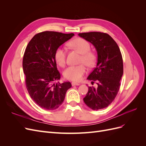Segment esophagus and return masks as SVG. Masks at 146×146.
Returning <instances> with one entry per match:
<instances>
[{
	"instance_id": "1",
	"label": "esophagus",
	"mask_w": 146,
	"mask_h": 146,
	"mask_svg": "<svg viewBox=\"0 0 146 146\" xmlns=\"http://www.w3.org/2000/svg\"><path fill=\"white\" fill-rule=\"evenodd\" d=\"M72 86H78V85H80V83H77V82H72Z\"/></svg>"
}]
</instances>
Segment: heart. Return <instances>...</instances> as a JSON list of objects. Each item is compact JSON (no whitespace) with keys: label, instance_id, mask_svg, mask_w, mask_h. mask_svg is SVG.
Listing matches in <instances>:
<instances>
[{"label":"heart","instance_id":"b5f03b06","mask_svg":"<svg viewBox=\"0 0 146 146\" xmlns=\"http://www.w3.org/2000/svg\"><path fill=\"white\" fill-rule=\"evenodd\" d=\"M69 46L73 49L77 51L82 55L80 63H85L88 67L94 66L97 61L96 53L90 50V44L85 39L81 38H77L70 41ZM55 60L57 64L61 67H64L66 61V51L63 47H58L54 54ZM86 72V68L84 64L78 66H69L63 73L64 77L68 80L78 82Z\"/></svg>","mask_w":146,"mask_h":146}]
</instances>
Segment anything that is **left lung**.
<instances>
[{
	"instance_id": "1",
	"label": "left lung",
	"mask_w": 146,
	"mask_h": 146,
	"mask_svg": "<svg viewBox=\"0 0 146 146\" xmlns=\"http://www.w3.org/2000/svg\"><path fill=\"white\" fill-rule=\"evenodd\" d=\"M78 35L92 44L98 52L96 67L87 78L92 83L98 82V88L88 87L83 101L92 110L105 108L114 100L120 88L123 75L121 52L117 43L107 33L92 32Z\"/></svg>"
}]
</instances>
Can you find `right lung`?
Wrapping results in <instances>:
<instances>
[{
	"instance_id": "right-lung-1",
	"label": "right lung",
	"mask_w": 146,
	"mask_h": 146,
	"mask_svg": "<svg viewBox=\"0 0 146 146\" xmlns=\"http://www.w3.org/2000/svg\"><path fill=\"white\" fill-rule=\"evenodd\" d=\"M74 35L46 31L35 35L25 48L23 67L26 88L31 98L43 109L58 108L72 86L69 82L54 83L61 76L54 54L57 48Z\"/></svg>"
}]
</instances>
